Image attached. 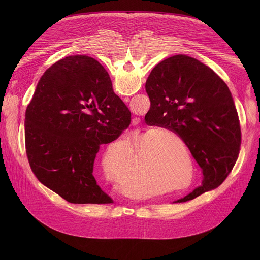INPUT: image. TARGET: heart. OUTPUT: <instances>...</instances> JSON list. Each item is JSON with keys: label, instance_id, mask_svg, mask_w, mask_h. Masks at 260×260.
Masks as SVG:
<instances>
[{"label": "heart", "instance_id": "b5f03b06", "mask_svg": "<svg viewBox=\"0 0 260 260\" xmlns=\"http://www.w3.org/2000/svg\"><path fill=\"white\" fill-rule=\"evenodd\" d=\"M176 141L179 145H182V140L174 133L169 131L155 129L148 134L139 145L136 151L137 164L140 165L143 160V170H146L147 174L156 178L159 181L166 182L169 186H173L172 190L181 189L186 187L183 181L188 176L187 165L189 169V180L187 185L192 180L193 165L190 158H185L182 154L174 152L168 139ZM134 149V145L132 146ZM188 164H186V160ZM104 170L108 176H112L109 166V159H104ZM186 182V181H185Z\"/></svg>", "mask_w": 260, "mask_h": 260}]
</instances>
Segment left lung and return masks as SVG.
<instances>
[{
  "mask_svg": "<svg viewBox=\"0 0 260 260\" xmlns=\"http://www.w3.org/2000/svg\"><path fill=\"white\" fill-rule=\"evenodd\" d=\"M145 88L151 103L145 122L177 134L203 170L202 186L177 203L216 189L235 167L242 142L226 83L199 59L178 54L153 68Z\"/></svg>",
  "mask_w": 260,
  "mask_h": 260,
  "instance_id": "8db88e82",
  "label": "left lung"
}]
</instances>
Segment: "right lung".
Segmentation results:
<instances>
[{
	"mask_svg": "<svg viewBox=\"0 0 260 260\" xmlns=\"http://www.w3.org/2000/svg\"><path fill=\"white\" fill-rule=\"evenodd\" d=\"M109 74L94 58L73 55L48 68L25 111L29 167L44 186L72 204H110L92 175L102 144L132 121Z\"/></svg>",
	"mask_w": 260,
	"mask_h": 260,
	"instance_id": "1",
	"label": "right lung"
}]
</instances>
